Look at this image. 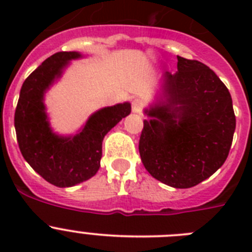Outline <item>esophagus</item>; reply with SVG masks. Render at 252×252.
I'll use <instances>...</instances> for the list:
<instances>
[{
  "label": "esophagus",
  "mask_w": 252,
  "mask_h": 252,
  "mask_svg": "<svg viewBox=\"0 0 252 252\" xmlns=\"http://www.w3.org/2000/svg\"><path fill=\"white\" fill-rule=\"evenodd\" d=\"M142 110V102L141 99L136 98L132 101V112L133 113H140Z\"/></svg>",
  "instance_id": "1"
}]
</instances>
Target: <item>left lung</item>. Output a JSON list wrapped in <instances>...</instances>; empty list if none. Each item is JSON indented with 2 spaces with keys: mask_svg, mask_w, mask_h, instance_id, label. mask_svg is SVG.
<instances>
[{
  "mask_svg": "<svg viewBox=\"0 0 252 252\" xmlns=\"http://www.w3.org/2000/svg\"><path fill=\"white\" fill-rule=\"evenodd\" d=\"M178 58L160 94L144 113L139 151L146 170L173 188H190L223 165L236 128L232 98L212 69Z\"/></svg>",
  "mask_w": 252,
  "mask_h": 252,
  "instance_id": "obj_1",
  "label": "left lung"
}]
</instances>
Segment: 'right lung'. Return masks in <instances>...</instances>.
<instances>
[{"label":"right lung","mask_w":252,"mask_h":252,"mask_svg":"<svg viewBox=\"0 0 252 252\" xmlns=\"http://www.w3.org/2000/svg\"><path fill=\"white\" fill-rule=\"evenodd\" d=\"M78 51H59L44 60L25 79L15 111V130L22 157L46 182L73 187L95 175L101 166L102 141L107 132L130 115L128 102L103 107L75 135H58L50 127L44 103L46 91L70 64Z\"/></svg>","instance_id":"1"}]
</instances>
